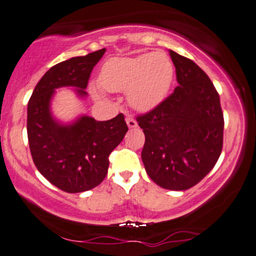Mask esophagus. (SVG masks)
<instances>
[{"instance_id": "34e87169", "label": "esophagus", "mask_w": 256, "mask_h": 256, "mask_svg": "<svg viewBox=\"0 0 256 256\" xmlns=\"http://www.w3.org/2000/svg\"><path fill=\"white\" fill-rule=\"evenodd\" d=\"M126 124H128V126L130 128H134L137 126V122L136 119L132 118V116H126Z\"/></svg>"}]
</instances>
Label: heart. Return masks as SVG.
I'll return each mask as SVG.
<instances>
[{"label":"heart","mask_w":256,"mask_h":256,"mask_svg":"<svg viewBox=\"0 0 256 256\" xmlns=\"http://www.w3.org/2000/svg\"><path fill=\"white\" fill-rule=\"evenodd\" d=\"M173 64L163 52H152L136 57L112 58L101 68L98 82L110 92H126L134 108L152 110L167 95L173 82ZM96 96H102L93 87Z\"/></svg>","instance_id":"obj_1"}]
</instances>
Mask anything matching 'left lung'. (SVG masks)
<instances>
[{"label": "left lung", "mask_w": 256, "mask_h": 256, "mask_svg": "<svg viewBox=\"0 0 256 256\" xmlns=\"http://www.w3.org/2000/svg\"><path fill=\"white\" fill-rule=\"evenodd\" d=\"M178 86L161 104L137 116L146 134L142 161L154 182L184 190L214 167L223 148L220 95L204 70L169 51Z\"/></svg>", "instance_id": "left-lung-1"}]
</instances>
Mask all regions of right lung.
Masks as SVG:
<instances>
[{
  "label": "right lung",
  "instance_id": "right-lung-1",
  "mask_svg": "<svg viewBox=\"0 0 256 256\" xmlns=\"http://www.w3.org/2000/svg\"><path fill=\"white\" fill-rule=\"evenodd\" d=\"M106 48L72 57L51 68L36 83L27 106V136L36 167L52 184L68 193H80L100 184L108 170L110 154L128 132L124 114L106 122L83 116L60 125L50 112L54 89L76 87L86 96L92 70Z\"/></svg>",
  "mask_w": 256,
  "mask_h": 256
}]
</instances>
